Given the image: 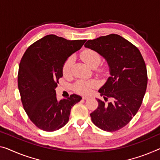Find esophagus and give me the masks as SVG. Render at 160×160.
Returning a JSON list of instances; mask_svg holds the SVG:
<instances>
[{
    "instance_id": "34e87169",
    "label": "esophagus",
    "mask_w": 160,
    "mask_h": 160,
    "mask_svg": "<svg viewBox=\"0 0 160 160\" xmlns=\"http://www.w3.org/2000/svg\"><path fill=\"white\" fill-rule=\"evenodd\" d=\"M88 98H89V97H87V96H83V97H82V99H88Z\"/></svg>"
}]
</instances>
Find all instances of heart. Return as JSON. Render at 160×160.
<instances>
[{
    "mask_svg": "<svg viewBox=\"0 0 160 160\" xmlns=\"http://www.w3.org/2000/svg\"><path fill=\"white\" fill-rule=\"evenodd\" d=\"M82 59L85 61L87 64L94 67L99 65L101 61V57L99 53L92 49H86L81 54ZM72 57L68 58L64 62L62 67V73L64 76L68 75L70 72L71 65L72 62ZM95 87V82L92 81L86 82V81H78L73 85V89L75 92L80 94H87L90 92L91 89Z\"/></svg>",
    "mask_w": 160,
    "mask_h": 160,
    "instance_id": "b5f03b06",
    "label": "heart"
}]
</instances>
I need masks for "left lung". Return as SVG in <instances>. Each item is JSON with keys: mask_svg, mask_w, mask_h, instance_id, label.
<instances>
[{"mask_svg": "<svg viewBox=\"0 0 160 160\" xmlns=\"http://www.w3.org/2000/svg\"><path fill=\"white\" fill-rule=\"evenodd\" d=\"M84 46L107 60L110 73L99 90L105 102L97 99L98 107L90 114L92 121L104 131H117L131 121L141 107L147 86L144 58L136 46L117 34L88 40Z\"/></svg>", "mask_w": 160, "mask_h": 160, "instance_id": "left-lung-1", "label": "left lung"}]
</instances>
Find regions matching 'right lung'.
Instances as JSON below:
<instances>
[{"label":"right lung","mask_w":160,"mask_h":160,"mask_svg":"<svg viewBox=\"0 0 160 160\" xmlns=\"http://www.w3.org/2000/svg\"><path fill=\"white\" fill-rule=\"evenodd\" d=\"M87 40H66L47 35L27 48L19 64L18 87L23 109L38 128L53 132L68 122L71 109L82 97L72 94L58 101L55 88L66 59Z\"/></svg>","instance_id":"1"}]
</instances>
